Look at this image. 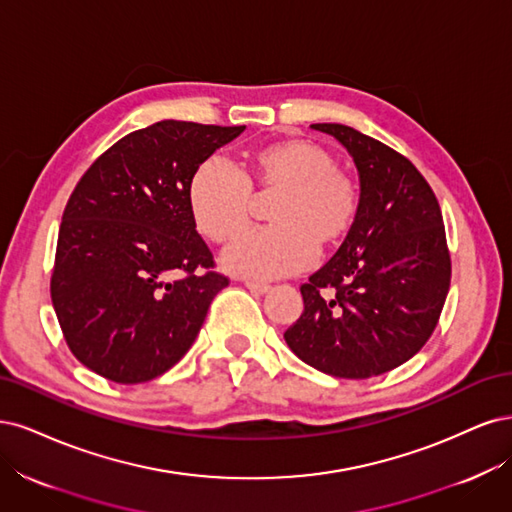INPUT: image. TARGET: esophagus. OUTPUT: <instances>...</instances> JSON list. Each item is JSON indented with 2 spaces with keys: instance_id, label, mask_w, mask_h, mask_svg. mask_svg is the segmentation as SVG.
Masks as SVG:
<instances>
[{
  "instance_id": "34e87169",
  "label": "esophagus",
  "mask_w": 512,
  "mask_h": 512,
  "mask_svg": "<svg viewBox=\"0 0 512 512\" xmlns=\"http://www.w3.org/2000/svg\"><path fill=\"white\" fill-rule=\"evenodd\" d=\"M244 287L249 289L251 293H255V295H263V293L270 291V285L268 283H259V280H244Z\"/></svg>"
}]
</instances>
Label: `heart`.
<instances>
[{
  "instance_id": "1",
  "label": "heart",
  "mask_w": 512,
  "mask_h": 512,
  "mask_svg": "<svg viewBox=\"0 0 512 512\" xmlns=\"http://www.w3.org/2000/svg\"><path fill=\"white\" fill-rule=\"evenodd\" d=\"M253 185L280 197L274 227L244 234L225 251V268L240 276L280 278L308 268L319 244H336L357 217V187L336 170L334 157L312 142L285 140L259 148L251 174L223 157L195 170L189 210L197 232L219 244L234 240L249 223Z\"/></svg>"
}]
</instances>
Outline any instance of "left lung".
Segmentation results:
<instances>
[{"label":"left lung","instance_id":"8db88e82","mask_svg":"<svg viewBox=\"0 0 512 512\" xmlns=\"http://www.w3.org/2000/svg\"><path fill=\"white\" fill-rule=\"evenodd\" d=\"M336 138L359 174V208L336 255L300 287L304 312L285 342L304 364L338 378L402 366L432 336L451 285L434 191L412 163L340 123Z\"/></svg>","mask_w":512,"mask_h":512}]
</instances>
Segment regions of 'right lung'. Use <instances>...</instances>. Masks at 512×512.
<instances>
[{
    "label": "right lung",
    "instance_id": "add662e5",
    "mask_svg": "<svg viewBox=\"0 0 512 512\" xmlns=\"http://www.w3.org/2000/svg\"><path fill=\"white\" fill-rule=\"evenodd\" d=\"M242 131L159 121L112 144L80 178L63 210L51 298L65 342L91 372L146 383L191 349L229 280L210 272L189 185Z\"/></svg>",
    "mask_w": 512,
    "mask_h": 512
}]
</instances>
